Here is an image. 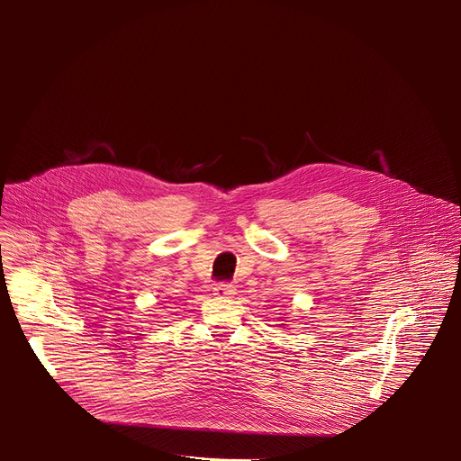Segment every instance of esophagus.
I'll list each match as a JSON object with an SVG mask.
<instances>
[{
    "instance_id": "esophagus-1",
    "label": "esophagus",
    "mask_w": 461,
    "mask_h": 461,
    "mask_svg": "<svg viewBox=\"0 0 461 461\" xmlns=\"http://www.w3.org/2000/svg\"><path fill=\"white\" fill-rule=\"evenodd\" d=\"M213 292L217 297H231V295H235V286L231 283H219V285H215Z\"/></svg>"
}]
</instances>
